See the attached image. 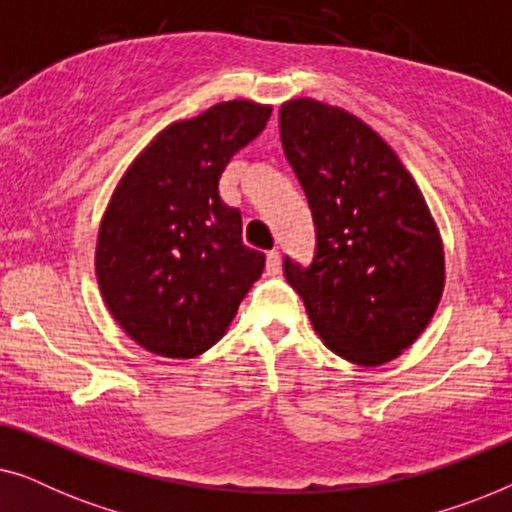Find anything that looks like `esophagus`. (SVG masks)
<instances>
[{
    "label": "esophagus",
    "mask_w": 512,
    "mask_h": 512,
    "mask_svg": "<svg viewBox=\"0 0 512 512\" xmlns=\"http://www.w3.org/2000/svg\"><path fill=\"white\" fill-rule=\"evenodd\" d=\"M279 265H282V254L279 251H270L268 258H265V270L270 272V275H277L279 272Z\"/></svg>",
    "instance_id": "1"
}]
</instances>
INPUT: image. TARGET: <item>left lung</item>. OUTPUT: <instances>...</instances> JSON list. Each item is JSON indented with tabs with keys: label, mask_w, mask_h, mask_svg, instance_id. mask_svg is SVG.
<instances>
[{
	"label": "left lung",
	"mask_w": 512,
	"mask_h": 512,
	"mask_svg": "<svg viewBox=\"0 0 512 512\" xmlns=\"http://www.w3.org/2000/svg\"><path fill=\"white\" fill-rule=\"evenodd\" d=\"M279 137L317 235L307 268L284 256L286 282L331 352L382 366L417 340L443 296V242L424 195L391 146L345 109L286 102Z\"/></svg>",
	"instance_id": "left-lung-1"
}]
</instances>
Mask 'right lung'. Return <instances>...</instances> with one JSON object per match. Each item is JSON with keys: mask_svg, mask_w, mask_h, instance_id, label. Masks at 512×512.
Here are the masks:
<instances>
[{"mask_svg": "<svg viewBox=\"0 0 512 512\" xmlns=\"http://www.w3.org/2000/svg\"><path fill=\"white\" fill-rule=\"evenodd\" d=\"M272 107L230 100L167 125L123 174L97 235L109 312L137 345L191 359L226 333L265 256L242 244L240 209L219 195L230 158Z\"/></svg>", "mask_w": 512, "mask_h": 512, "instance_id": "right-lung-1", "label": "right lung"}]
</instances>
